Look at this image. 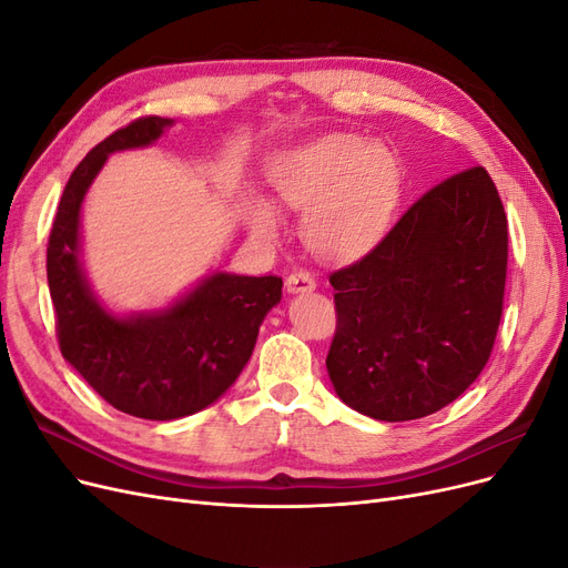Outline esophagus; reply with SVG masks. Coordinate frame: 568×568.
<instances>
[{"instance_id":"1","label":"esophagus","mask_w":568,"mask_h":568,"mask_svg":"<svg viewBox=\"0 0 568 568\" xmlns=\"http://www.w3.org/2000/svg\"><path fill=\"white\" fill-rule=\"evenodd\" d=\"M315 288H317V282H315V277H313L311 272L298 270V272L288 274V277H286V291H288V294H311V291H315Z\"/></svg>"}]
</instances>
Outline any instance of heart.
I'll list each match as a JSON object with an SVG mask.
<instances>
[{"mask_svg":"<svg viewBox=\"0 0 568 568\" xmlns=\"http://www.w3.org/2000/svg\"><path fill=\"white\" fill-rule=\"evenodd\" d=\"M274 196L305 211V244L324 261H351L386 234L398 209L403 168L395 153L357 134H326L274 168ZM255 236L274 239L282 217L274 205L251 199L244 209Z\"/></svg>","mask_w":568,"mask_h":568,"instance_id":"b5f03b06","label":"heart"}]
</instances>
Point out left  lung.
<instances>
[{"instance_id": "left-lung-1", "label": "left lung", "mask_w": 568, "mask_h": 568, "mask_svg": "<svg viewBox=\"0 0 568 568\" xmlns=\"http://www.w3.org/2000/svg\"><path fill=\"white\" fill-rule=\"evenodd\" d=\"M507 215L484 168L440 182L334 272L338 398L379 422L434 415L486 367L503 317Z\"/></svg>"}]
</instances>
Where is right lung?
<instances>
[{
	"mask_svg": "<svg viewBox=\"0 0 568 568\" xmlns=\"http://www.w3.org/2000/svg\"><path fill=\"white\" fill-rule=\"evenodd\" d=\"M149 115L115 130L73 170L47 248V282L63 357L125 415L170 422L213 405L242 374L265 315L282 301V277L213 272L156 311L113 313L82 265L80 215L111 153L144 149L173 128Z\"/></svg>",
	"mask_w": 568,
	"mask_h": 568,
	"instance_id": "1",
	"label": "right lung"
}]
</instances>
